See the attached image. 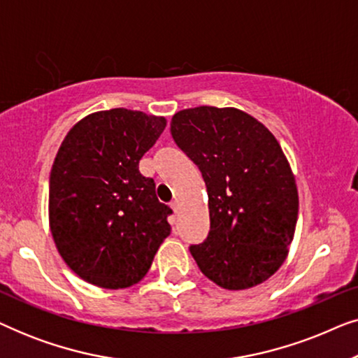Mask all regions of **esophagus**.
<instances>
[{"label":"esophagus","mask_w":358,"mask_h":358,"mask_svg":"<svg viewBox=\"0 0 358 358\" xmlns=\"http://www.w3.org/2000/svg\"><path fill=\"white\" fill-rule=\"evenodd\" d=\"M171 207H173L174 213H179V202H178V200H174V202L171 203Z\"/></svg>","instance_id":"obj_1"}]
</instances>
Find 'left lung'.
Instances as JSON below:
<instances>
[{
    "label": "left lung",
    "instance_id": "1",
    "mask_svg": "<svg viewBox=\"0 0 358 358\" xmlns=\"http://www.w3.org/2000/svg\"><path fill=\"white\" fill-rule=\"evenodd\" d=\"M171 135L207 185L208 236L189 248L199 268L227 290L266 282L285 261L298 218L295 176L275 136L246 112L212 106L174 114Z\"/></svg>",
    "mask_w": 358,
    "mask_h": 358
}]
</instances>
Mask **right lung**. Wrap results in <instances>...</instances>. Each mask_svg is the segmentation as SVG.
<instances>
[{
  "instance_id": "obj_1",
  "label": "right lung",
  "mask_w": 358,
  "mask_h": 358,
  "mask_svg": "<svg viewBox=\"0 0 358 358\" xmlns=\"http://www.w3.org/2000/svg\"><path fill=\"white\" fill-rule=\"evenodd\" d=\"M166 127L140 110H101L78 122L53 161L48 218L55 246L76 275L127 288L150 271L169 236L168 205L138 163Z\"/></svg>"
}]
</instances>
